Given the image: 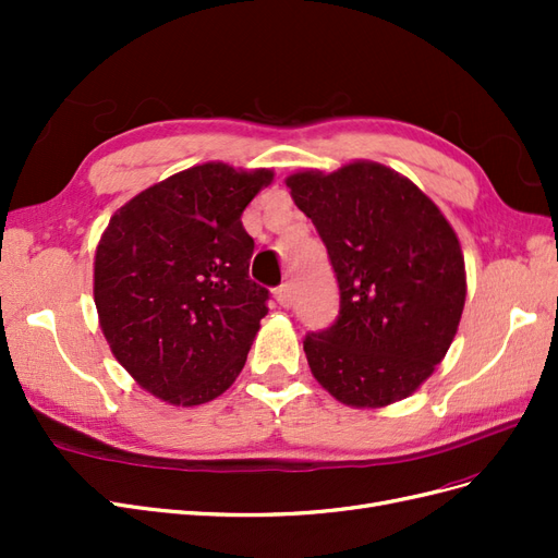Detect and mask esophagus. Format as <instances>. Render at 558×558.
Returning a JSON list of instances; mask_svg holds the SVG:
<instances>
[{"mask_svg": "<svg viewBox=\"0 0 558 558\" xmlns=\"http://www.w3.org/2000/svg\"><path fill=\"white\" fill-rule=\"evenodd\" d=\"M275 298L281 307H291L293 305V286L291 283H281L275 291Z\"/></svg>", "mask_w": 558, "mask_h": 558, "instance_id": "34e87169", "label": "esophagus"}]
</instances>
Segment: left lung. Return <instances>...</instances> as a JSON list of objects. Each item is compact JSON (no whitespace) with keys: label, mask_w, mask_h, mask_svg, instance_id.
Wrapping results in <instances>:
<instances>
[{"label":"left lung","mask_w":558,"mask_h":558,"mask_svg":"<svg viewBox=\"0 0 558 558\" xmlns=\"http://www.w3.org/2000/svg\"><path fill=\"white\" fill-rule=\"evenodd\" d=\"M340 283V316L305 337L312 375L349 408L412 396L461 324L465 260L453 228L408 177L373 160L286 179Z\"/></svg>","instance_id":"8db88e82"}]
</instances>
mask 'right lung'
<instances>
[{"mask_svg":"<svg viewBox=\"0 0 558 558\" xmlns=\"http://www.w3.org/2000/svg\"><path fill=\"white\" fill-rule=\"evenodd\" d=\"M272 170L205 162L118 209L95 251L93 293L111 353L144 391L177 408L221 396L267 314L248 277V202Z\"/></svg>","mask_w":558,"mask_h":558,"instance_id":"add662e5","label":"right lung"}]
</instances>
